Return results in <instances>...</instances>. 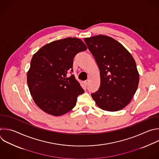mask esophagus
<instances>
[{"mask_svg": "<svg viewBox=\"0 0 159 159\" xmlns=\"http://www.w3.org/2000/svg\"><path fill=\"white\" fill-rule=\"evenodd\" d=\"M89 80H85L84 82V84L85 85H87L88 84H89Z\"/></svg>", "mask_w": 159, "mask_h": 159, "instance_id": "34e87169", "label": "esophagus"}]
</instances>
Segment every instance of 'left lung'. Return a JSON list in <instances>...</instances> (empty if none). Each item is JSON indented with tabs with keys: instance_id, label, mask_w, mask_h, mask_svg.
I'll list each match as a JSON object with an SVG mask.
<instances>
[{
	"instance_id": "1",
	"label": "left lung",
	"mask_w": 159,
	"mask_h": 159,
	"mask_svg": "<svg viewBox=\"0 0 159 159\" xmlns=\"http://www.w3.org/2000/svg\"><path fill=\"white\" fill-rule=\"evenodd\" d=\"M100 70V85L91 95L102 110L115 112L130 102L139 82V74L130 53L113 38L98 35L85 38Z\"/></svg>"
}]
</instances>
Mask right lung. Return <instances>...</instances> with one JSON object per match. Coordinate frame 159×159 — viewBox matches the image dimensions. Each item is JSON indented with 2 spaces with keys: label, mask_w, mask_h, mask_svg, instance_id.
<instances>
[{
  "label": "right lung",
  "mask_w": 159,
  "mask_h": 159,
  "mask_svg": "<svg viewBox=\"0 0 159 159\" xmlns=\"http://www.w3.org/2000/svg\"><path fill=\"white\" fill-rule=\"evenodd\" d=\"M87 49L80 39L68 37L47 43L34 54L27 84L34 102L43 112L61 116L75 106L84 90L74 75L67 74L72 71L75 56Z\"/></svg>",
  "instance_id": "right-lung-1"
}]
</instances>
